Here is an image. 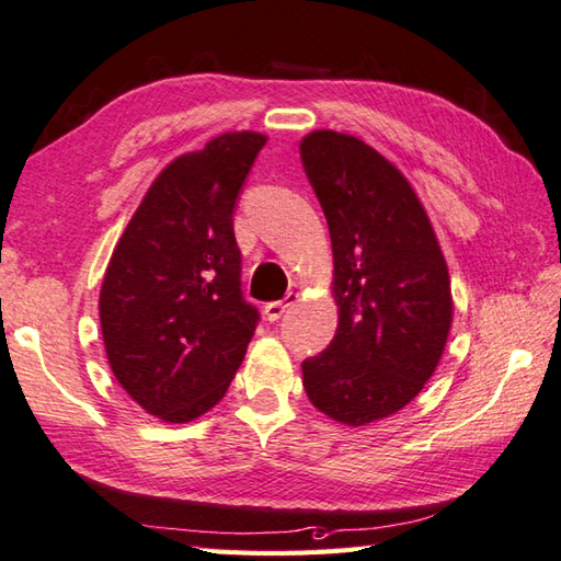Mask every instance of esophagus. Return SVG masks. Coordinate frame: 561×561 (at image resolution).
Returning <instances> with one entry per match:
<instances>
[{
  "label": "esophagus",
  "mask_w": 561,
  "mask_h": 561,
  "mask_svg": "<svg viewBox=\"0 0 561 561\" xmlns=\"http://www.w3.org/2000/svg\"><path fill=\"white\" fill-rule=\"evenodd\" d=\"M295 302H298V295H295V293H288V295H285L283 300L268 302L266 308H263V314H266V320H268V322H278L280 317H283L285 312H288Z\"/></svg>",
  "instance_id": "obj_1"
}]
</instances>
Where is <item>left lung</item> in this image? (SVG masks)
Returning a JSON list of instances; mask_svg holds the SVG:
<instances>
[{
    "mask_svg": "<svg viewBox=\"0 0 561 561\" xmlns=\"http://www.w3.org/2000/svg\"><path fill=\"white\" fill-rule=\"evenodd\" d=\"M332 239L336 334L302 362L310 403L346 427L396 415L439 366L454 300L432 221L396 163L352 134L300 141Z\"/></svg>",
    "mask_w": 561,
    "mask_h": 561,
    "instance_id": "left-lung-1",
    "label": "left lung"
}]
</instances>
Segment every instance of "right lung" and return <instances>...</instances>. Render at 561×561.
Returning a JSON list of instances; mask_svg holds the SVG:
<instances>
[{
    "instance_id": "obj_1",
    "label": "right lung",
    "mask_w": 561,
    "mask_h": 561,
    "mask_svg": "<svg viewBox=\"0 0 561 561\" xmlns=\"http://www.w3.org/2000/svg\"><path fill=\"white\" fill-rule=\"evenodd\" d=\"M261 131H227L173 158L116 241L100 290L114 378L149 415L213 410L247 356L256 310L241 300L231 213Z\"/></svg>"
}]
</instances>
